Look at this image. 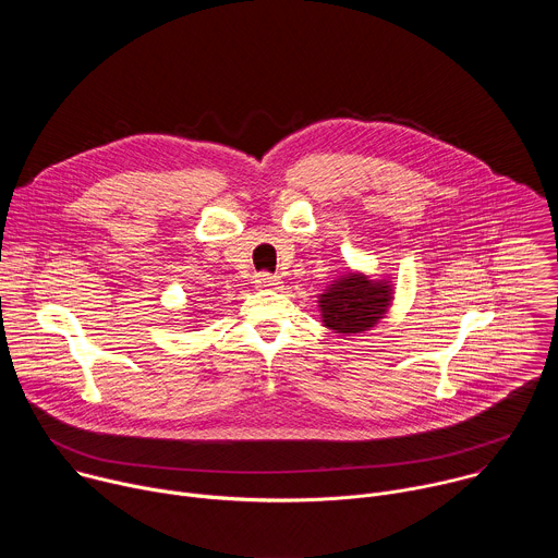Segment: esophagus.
<instances>
[{"instance_id":"obj_1","label":"esophagus","mask_w":558,"mask_h":558,"mask_svg":"<svg viewBox=\"0 0 558 558\" xmlns=\"http://www.w3.org/2000/svg\"><path fill=\"white\" fill-rule=\"evenodd\" d=\"M280 284H282L280 276H271V274H258L254 280V287L258 291H276V289H280Z\"/></svg>"}]
</instances>
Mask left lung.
Segmentation results:
<instances>
[{
    "mask_svg": "<svg viewBox=\"0 0 558 558\" xmlns=\"http://www.w3.org/2000/svg\"><path fill=\"white\" fill-rule=\"evenodd\" d=\"M392 293V282L386 278L373 280L362 271H347L317 295L323 325L340 336L371 331L390 308Z\"/></svg>",
    "mask_w": 558,
    "mask_h": 558,
    "instance_id": "obj_1",
    "label": "left lung"
}]
</instances>
